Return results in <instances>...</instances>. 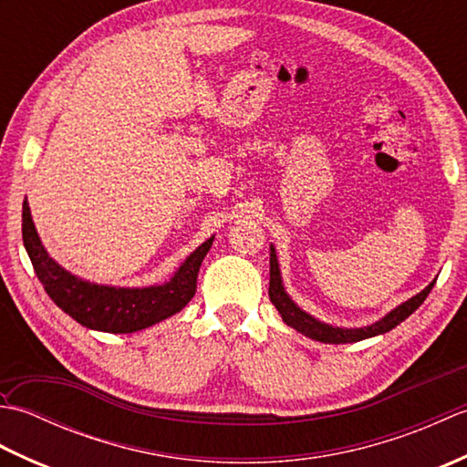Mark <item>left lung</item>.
I'll use <instances>...</instances> for the list:
<instances>
[{
    "label": "left lung",
    "mask_w": 467,
    "mask_h": 467,
    "mask_svg": "<svg viewBox=\"0 0 467 467\" xmlns=\"http://www.w3.org/2000/svg\"><path fill=\"white\" fill-rule=\"evenodd\" d=\"M433 285L435 281H431L428 286H425L421 293L411 296L410 301L395 306L391 313H387L379 321H375L367 327H359V329H343V327H333L315 319V317H311L309 313H305L301 306H296V303L285 291L279 261H276L275 246L271 244V281H269L271 303L276 306V311L281 313L283 321L286 325L303 333L305 337H311V339L321 341V343H335V345L355 343V341H363V339H369V337L391 331L393 327H398L401 321L408 319L415 309H418V306L425 301V296H428L430 291L433 289Z\"/></svg>",
    "instance_id": "left-lung-1"
}]
</instances>
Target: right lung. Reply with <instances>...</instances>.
Instances as JSON below:
<instances>
[{"label":"right lung","mask_w":467,"mask_h":467,"mask_svg":"<svg viewBox=\"0 0 467 467\" xmlns=\"http://www.w3.org/2000/svg\"><path fill=\"white\" fill-rule=\"evenodd\" d=\"M22 236L29 261L49 299L88 329L106 333L142 331L182 311L196 293L198 269L214 241V236H211L191 256H186L172 279L164 285L128 289L78 279L76 275L62 269L39 241L27 201H24L22 211Z\"/></svg>","instance_id":"1"}]
</instances>
